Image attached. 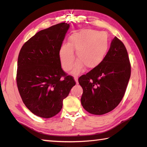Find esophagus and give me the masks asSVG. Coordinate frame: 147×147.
Returning <instances> with one entry per match:
<instances>
[{"label":"esophagus","mask_w":147,"mask_h":147,"mask_svg":"<svg viewBox=\"0 0 147 147\" xmlns=\"http://www.w3.org/2000/svg\"><path fill=\"white\" fill-rule=\"evenodd\" d=\"M74 80H75V82H76V84H78V76H74Z\"/></svg>","instance_id":"obj_1"}]
</instances>
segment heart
Masks as SVG:
<instances>
[{
	"mask_svg": "<svg viewBox=\"0 0 147 147\" xmlns=\"http://www.w3.org/2000/svg\"><path fill=\"white\" fill-rule=\"evenodd\" d=\"M108 49V36L104 32L94 30H84L74 34L69 38L68 45H63L59 52V59L64 71H69L73 68L76 52V62L73 71L78 74L84 66L93 69L100 64Z\"/></svg>",
	"mask_w": 147,
	"mask_h": 147,
	"instance_id": "heart-1",
	"label": "heart"
}]
</instances>
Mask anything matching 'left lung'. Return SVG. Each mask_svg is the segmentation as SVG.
Instances as JSON below:
<instances>
[{
    "mask_svg": "<svg viewBox=\"0 0 147 147\" xmlns=\"http://www.w3.org/2000/svg\"><path fill=\"white\" fill-rule=\"evenodd\" d=\"M130 74L127 51L123 42L115 37L100 64L78 78L83 89V108L94 115L112 111L123 98Z\"/></svg>",
    "mask_w": 147,
    "mask_h": 147,
    "instance_id": "left-lung-1",
    "label": "left lung"
}]
</instances>
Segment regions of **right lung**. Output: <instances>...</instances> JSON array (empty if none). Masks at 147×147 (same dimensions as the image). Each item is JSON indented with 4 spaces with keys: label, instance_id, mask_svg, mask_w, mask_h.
<instances>
[{
    "label": "right lung",
    "instance_id": "right-lung-1",
    "mask_svg": "<svg viewBox=\"0 0 147 147\" xmlns=\"http://www.w3.org/2000/svg\"><path fill=\"white\" fill-rule=\"evenodd\" d=\"M69 24L42 30L24 43L17 61L16 81L21 97L32 113L53 117L76 82L61 69L59 52Z\"/></svg>",
    "mask_w": 147,
    "mask_h": 147
}]
</instances>
